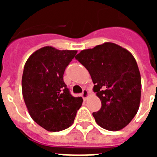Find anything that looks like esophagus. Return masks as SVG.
Wrapping results in <instances>:
<instances>
[{"label":"esophagus","mask_w":157,"mask_h":157,"mask_svg":"<svg viewBox=\"0 0 157 157\" xmlns=\"http://www.w3.org/2000/svg\"><path fill=\"white\" fill-rule=\"evenodd\" d=\"M82 98L84 100H86L89 97V93L86 90H83L82 94Z\"/></svg>","instance_id":"obj_1"}]
</instances>
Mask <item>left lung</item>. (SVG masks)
Segmentation results:
<instances>
[{
	"label": "left lung",
	"instance_id": "8db88e82",
	"mask_svg": "<svg viewBox=\"0 0 157 157\" xmlns=\"http://www.w3.org/2000/svg\"><path fill=\"white\" fill-rule=\"evenodd\" d=\"M78 59L90 75L101 108L93 116L102 128L117 131L128 125L140 106L141 80L138 64L127 49L112 42L82 50Z\"/></svg>",
	"mask_w": 157,
	"mask_h": 157
}]
</instances>
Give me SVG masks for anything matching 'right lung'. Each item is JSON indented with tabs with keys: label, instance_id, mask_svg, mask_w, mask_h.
<instances>
[{
	"label": "right lung",
	"instance_id": "1",
	"mask_svg": "<svg viewBox=\"0 0 157 157\" xmlns=\"http://www.w3.org/2000/svg\"><path fill=\"white\" fill-rule=\"evenodd\" d=\"M76 53L45 46L32 53L25 63L22 77L25 105L33 120L48 131L71 127L83 102L81 97L71 95L63 82L65 68Z\"/></svg>",
	"mask_w": 157,
	"mask_h": 157
}]
</instances>
